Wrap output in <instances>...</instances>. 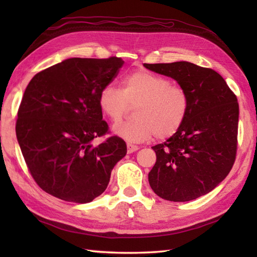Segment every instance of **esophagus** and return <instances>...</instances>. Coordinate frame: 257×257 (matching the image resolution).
Here are the masks:
<instances>
[{"label":"esophagus","instance_id":"obj_1","mask_svg":"<svg viewBox=\"0 0 257 257\" xmlns=\"http://www.w3.org/2000/svg\"><path fill=\"white\" fill-rule=\"evenodd\" d=\"M126 147H127V153H133V152H135V151H137L139 149L138 146L133 145L132 143H127Z\"/></svg>","mask_w":257,"mask_h":257}]
</instances>
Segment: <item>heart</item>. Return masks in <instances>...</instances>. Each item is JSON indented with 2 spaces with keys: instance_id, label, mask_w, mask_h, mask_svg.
Wrapping results in <instances>:
<instances>
[{
  "instance_id": "obj_1",
  "label": "heart",
  "mask_w": 257,
  "mask_h": 257,
  "mask_svg": "<svg viewBox=\"0 0 257 257\" xmlns=\"http://www.w3.org/2000/svg\"><path fill=\"white\" fill-rule=\"evenodd\" d=\"M136 118L113 125V133L128 142H145L174 136L190 111V95L165 76L138 69L124 77L122 88L106 84L98 94V106L108 119L120 121L131 106Z\"/></svg>"
}]
</instances>
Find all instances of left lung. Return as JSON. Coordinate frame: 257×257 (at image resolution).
Here are the masks:
<instances>
[{
  "label": "left lung",
  "mask_w": 257,
  "mask_h": 257,
  "mask_svg": "<svg viewBox=\"0 0 257 257\" xmlns=\"http://www.w3.org/2000/svg\"><path fill=\"white\" fill-rule=\"evenodd\" d=\"M144 66L175 79L190 95V111L181 128L152 147L157 162L148 176L150 186L166 200L196 199L216 188L235 163L237 97L211 68L185 61Z\"/></svg>",
  "instance_id": "8db88e82"
}]
</instances>
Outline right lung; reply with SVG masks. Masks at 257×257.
Masks as SVG:
<instances>
[{
  "instance_id": "right-lung-1",
  "label": "right lung",
  "mask_w": 257,
  "mask_h": 257,
  "mask_svg": "<svg viewBox=\"0 0 257 257\" xmlns=\"http://www.w3.org/2000/svg\"><path fill=\"white\" fill-rule=\"evenodd\" d=\"M124 61L72 58L37 73L23 94L16 134L35 182L50 195L85 204L99 196L126 144L105 135L98 94L118 75Z\"/></svg>"
}]
</instances>
